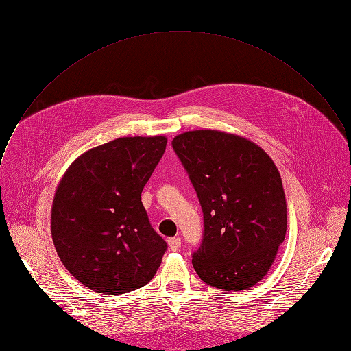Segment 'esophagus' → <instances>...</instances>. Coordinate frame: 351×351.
Segmentation results:
<instances>
[{"instance_id": "1", "label": "esophagus", "mask_w": 351, "mask_h": 351, "mask_svg": "<svg viewBox=\"0 0 351 351\" xmlns=\"http://www.w3.org/2000/svg\"><path fill=\"white\" fill-rule=\"evenodd\" d=\"M168 245L172 251H178L180 248V239L179 237H173L168 240Z\"/></svg>"}]
</instances>
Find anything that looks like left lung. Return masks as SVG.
Returning <instances> with one entry per match:
<instances>
[{
  "label": "left lung",
  "instance_id": "8db88e82",
  "mask_svg": "<svg viewBox=\"0 0 351 351\" xmlns=\"http://www.w3.org/2000/svg\"><path fill=\"white\" fill-rule=\"evenodd\" d=\"M172 147L203 210L195 271L224 291L258 284L287 234V200L274 160L250 139L217 130L179 134Z\"/></svg>",
  "mask_w": 351,
  "mask_h": 351
}]
</instances>
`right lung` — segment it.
Here are the masks:
<instances>
[{"instance_id":"add662e5","label":"right lung","mask_w":351,"mask_h":351,"mask_svg":"<svg viewBox=\"0 0 351 351\" xmlns=\"http://www.w3.org/2000/svg\"><path fill=\"white\" fill-rule=\"evenodd\" d=\"M168 139L123 136L82 154L62 176L51 230L64 268L97 293L147 285L167 243L151 227L141 193Z\"/></svg>"}]
</instances>
